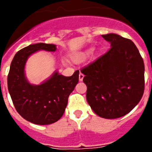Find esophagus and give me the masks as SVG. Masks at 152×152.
I'll list each match as a JSON object with an SVG mask.
<instances>
[{"mask_svg":"<svg viewBox=\"0 0 152 152\" xmlns=\"http://www.w3.org/2000/svg\"><path fill=\"white\" fill-rule=\"evenodd\" d=\"M84 75H83L82 73L79 74V80H80V81L83 80V78H84Z\"/></svg>","mask_w":152,"mask_h":152,"instance_id":"34e87169","label":"esophagus"}]
</instances>
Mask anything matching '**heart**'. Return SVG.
I'll use <instances>...</instances> for the list:
<instances>
[{"label":"heart","instance_id":"1","mask_svg":"<svg viewBox=\"0 0 152 152\" xmlns=\"http://www.w3.org/2000/svg\"><path fill=\"white\" fill-rule=\"evenodd\" d=\"M89 52L90 50L86 51L85 52H77V53H75V54L72 56V60H73L74 61H75V62H79V61H82Z\"/></svg>","mask_w":152,"mask_h":152}]
</instances>
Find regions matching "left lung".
Masks as SVG:
<instances>
[{"instance_id":"obj_1","label":"left lung","mask_w":152,"mask_h":152,"mask_svg":"<svg viewBox=\"0 0 152 152\" xmlns=\"http://www.w3.org/2000/svg\"><path fill=\"white\" fill-rule=\"evenodd\" d=\"M110 49L83 69L87 100L102 118L122 117L135 107L145 89V65L132 40L114 33L102 35Z\"/></svg>"}]
</instances>
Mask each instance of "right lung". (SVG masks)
Returning a JSON list of instances; mask_svg holds the SVG:
<instances>
[{
  "label": "right lung",
  "instance_id": "right-lung-1",
  "mask_svg": "<svg viewBox=\"0 0 152 152\" xmlns=\"http://www.w3.org/2000/svg\"><path fill=\"white\" fill-rule=\"evenodd\" d=\"M56 49L53 44L29 45L16 53L10 64L7 87L12 101L17 113L33 124L49 125L61 119L68 96L78 83V70L70 77L56 71L38 85L29 82L25 66L29 56L40 50L56 52Z\"/></svg>",
  "mask_w": 152,
  "mask_h": 152
}]
</instances>
